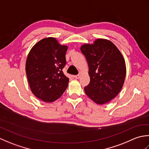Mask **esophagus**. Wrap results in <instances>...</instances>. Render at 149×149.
<instances>
[{
    "label": "esophagus",
    "mask_w": 149,
    "mask_h": 149,
    "mask_svg": "<svg viewBox=\"0 0 149 149\" xmlns=\"http://www.w3.org/2000/svg\"><path fill=\"white\" fill-rule=\"evenodd\" d=\"M80 77H81V75H80L79 74H78V75H74V77H75V79H79V78H80Z\"/></svg>",
    "instance_id": "obj_1"
}]
</instances>
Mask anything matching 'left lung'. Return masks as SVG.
Masks as SVG:
<instances>
[{
	"instance_id": "obj_1",
	"label": "left lung",
	"mask_w": 149,
	"mask_h": 149,
	"mask_svg": "<svg viewBox=\"0 0 149 149\" xmlns=\"http://www.w3.org/2000/svg\"><path fill=\"white\" fill-rule=\"evenodd\" d=\"M89 66L90 81L84 87L86 95L98 104L114 99L121 90L126 75L124 59L109 40L98 39L81 47Z\"/></svg>"
}]
</instances>
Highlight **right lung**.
<instances>
[{"mask_svg": "<svg viewBox=\"0 0 149 149\" xmlns=\"http://www.w3.org/2000/svg\"><path fill=\"white\" fill-rule=\"evenodd\" d=\"M67 49L54 38H47L34 45L27 56L26 71L30 88L44 102L56 100L68 86L69 79L62 70Z\"/></svg>", "mask_w": 149, "mask_h": 149, "instance_id": "obj_1", "label": "right lung"}]
</instances>
